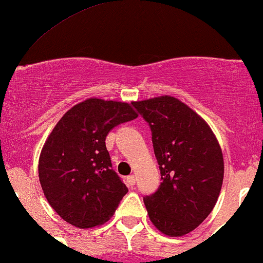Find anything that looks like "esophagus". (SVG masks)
<instances>
[{
  "label": "esophagus",
  "mask_w": 263,
  "mask_h": 263,
  "mask_svg": "<svg viewBox=\"0 0 263 263\" xmlns=\"http://www.w3.org/2000/svg\"><path fill=\"white\" fill-rule=\"evenodd\" d=\"M135 182H137V177H135L134 174H132V176L126 177V184H128L129 187H133V185L135 184Z\"/></svg>",
  "instance_id": "esophagus-1"
}]
</instances>
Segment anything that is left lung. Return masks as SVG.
<instances>
[{
    "instance_id": "left-lung-1",
    "label": "left lung",
    "mask_w": 263,
    "mask_h": 263,
    "mask_svg": "<svg viewBox=\"0 0 263 263\" xmlns=\"http://www.w3.org/2000/svg\"><path fill=\"white\" fill-rule=\"evenodd\" d=\"M132 104L151 126L162 176L158 191L144 198L149 218L166 236H184L218 199L224 174L221 146L210 125L177 98Z\"/></svg>"
}]
</instances>
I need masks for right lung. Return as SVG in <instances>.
Masks as SVG:
<instances>
[{"mask_svg":"<svg viewBox=\"0 0 263 263\" xmlns=\"http://www.w3.org/2000/svg\"><path fill=\"white\" fill-rule=\"evenodd\" d=\"M138 117L130 104L90 98L59 120L39 159L42 191L70 224L91 228L109 221L128 193L112 171L105 139L114 126Z\"/></svg>","mask_w":263,"mask_h":263,"instance_id":"right-lung-1","label":"right lung"}]
</instances>
